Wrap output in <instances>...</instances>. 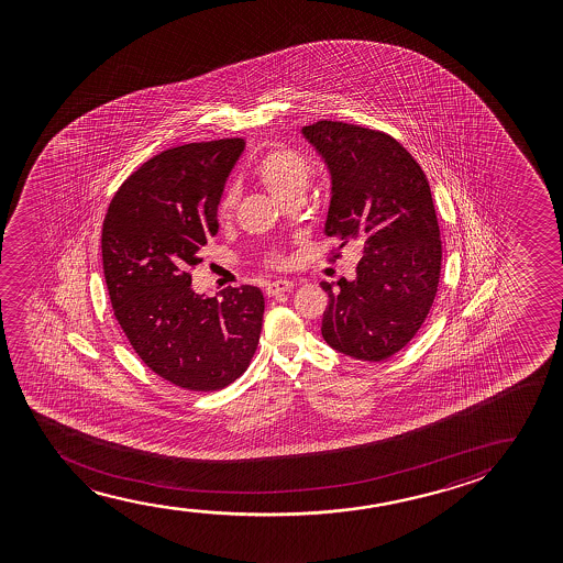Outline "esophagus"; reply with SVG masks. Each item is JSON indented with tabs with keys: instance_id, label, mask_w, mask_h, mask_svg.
Wrapping results in <instances>:
<instances>
[{
	"instance_id": "1",
	"label": "esophagus",
	"mask_w": 563,
	"mask_h": 563,
	"mask_svg": "<svg viewBox=\"0 0 563 563\" xmlns=\"http://www.w3.org/2000/svg\"><path fill=\"white\" fill-rule=\"evenodd\" d=\"M292 280H286V278H278L275 283H269L265 288L267 296H278V294L288 292L292 288Z\"/></svg>"
}]
</instances>
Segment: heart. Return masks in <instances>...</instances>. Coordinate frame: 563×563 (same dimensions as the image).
Here are the masks:
<instances>
[{
    "label": "heart",
    "mask_w": 563,
    "mask_h": 563,
    "mask_svg": "<svg viewBox=\"0 0 563 563\" xmlns=\"http://www.w3.org/2000/svg\"><path fill=\"white\" fill-rule=\"evenodd\" d=\"M311 163L308 157L294 150V147H271L269 152L257 159L254 167V177L262 183L278 200L288 201L292 198H300L303 188L308 185ZM239 192L234 186H229L217 203V216L219 219H227L231 216L232 209L236 208ZM283 262L280 255L271 254V265H278Z\"/></svg>",
    "instance_id": "obj_1"
}]
</instances>
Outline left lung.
<instances>
[{
	"label": "left lung",
	"instance_id": "1",
	"mask_svg": "<svg viewBox=\"0 0 563 563\" xmlns=\"http://www.w3.org/2000/svg\"><path fill=\"white\" fill-rule=\"evenodd\" d=\"M332 178L324 234L363 246L355 280L329 294L321 332L329 346L363 362H385L416 336L439 290L442 242L423 169L398 140L342 121L301 129Z\"/></svg>",
	"mask_w": 563,
	"mask_h": 563
}]
</instances>
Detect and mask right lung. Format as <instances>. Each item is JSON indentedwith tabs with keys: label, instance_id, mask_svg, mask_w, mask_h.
I'll return each mask as SVG.
<instances>
[{
	"label": "right lung",
	"instance_id": "right-lung-1",
	"mask_svg": "<svg viewBox=\"0 0 563 563\" xmlns=\"http://www.w3.org/2000/svg\"><path fill=\"white\" fill-rule=\"evenodd\" d=\"M244 140L170 147L117 190L101 231V257L117 323L155 375L213 393L247 369L262 334L257 286L201 298L190 271L219 231L217 203Z\"/></svg>",
	"mask_w": 563,
	"mask_h": 563
}]
</instances>
